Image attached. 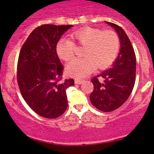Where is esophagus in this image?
<instances>
[{
  "label": "esophagus",
  "instance_id": "1",
  "mask_svg": "<svg viewBox=\"0 0 154 154\" xmlns=\"http://www.w3.org/2000/svg\"><path fill=\"white\" fill-rule=\"evenodd\" d=\"M84 82V80L82 79H75V84H82Z\"/></svg>",
  "mask_w": 154,
  "mask_h": 154
}]
</instances>
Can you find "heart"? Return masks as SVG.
Here are the masks:
<instances>
[{
	"instance_id": "obj_1",
	"label": "heart",
	"mask_w": 154,
	"mask_h": 154,
	"mask_svg": "<svg viewBox=\"0 0 154 154\" xmlns=\"http://www.w3.org/2000/svg\"><path fill=\"white\" fill-rule=\"evenodd\" d=\"M71 38L78 45L85 47L82 52L84 57L72 60L66 67L67 74L75 78L86 76L95 68L99 70L108 68L120 49V38L113 30L86 27L72 32ZM74 42L66 38L59 40L56 51L61 60L70 61L74 57L76 46Z\"/></svg>"
}]
</instances>
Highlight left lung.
Wrapping results in <instances>:
<instances>
[{
	"label": "left lung",
	"mask_w": 154,
	"mask_h": 154,
	"mask_svg": "<svg viewBox=\"0 0 154 154\" xmlns=\"http://www.w3.org/2000/svg\"><path fill=\"white\" fill-rule=\"evenodd\" d=\"M113 27L120 38L121 49L112 67L93 77L94 90L90 101L96 108L103 112L113 111L127 101L135 82L136 57L131 41L120 26L105 22ZM102 79V82L99 78Z\"/></svg>",
	"instance_id": "1"
}]
</instances>
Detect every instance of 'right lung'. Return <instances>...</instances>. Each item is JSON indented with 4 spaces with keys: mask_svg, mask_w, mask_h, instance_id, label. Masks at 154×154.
Here are the masks:
<instances>
[{
    "mask_svg": "<svg viewBox=\"0 0 154 154\" xmlns=\"http://www.w3.org/2000/svg\"><path fill=\"white\" fill-rule=\"evenodd\" d=\"M72 25H42L22 45L17 63V83L22 97L41 116L56 119L68 108L66 89L72 79H63L64 66L56 51L58 41Z\"/></svg>",
    "mask_w": 154,
    "mask_h": 154,
    "instance_id": "1",
    "label": "right lung"
}]
</instances>
